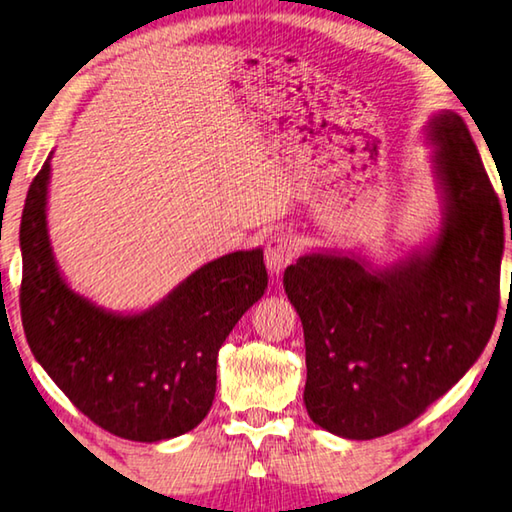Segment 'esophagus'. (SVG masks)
Segmentation results:
<instances>
[{"label": "esophagus", "mask_w": 512, "mask_h": 512, "mask_svg": "<svg viewBox=\"0 0 512 512\" xmlns=\"http://www.w3.org/2000/svg\"><path fill=\"white\" fill-rule=\"evenodd\" d=\"M266 268L271 275H280L293 259H296V244L287 235H273L266 241L264 250Z\"/></svg>", "instance_id": "esophagus-1"}]
</instances>
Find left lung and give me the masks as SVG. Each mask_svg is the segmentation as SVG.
<instances>
[{"label":"left lung","instance_id":"obj_1","mask_svg":"<svg viewBox=\"0 0 512 512\" xmlns=\"http://www.w3.org/2000/svg\"><path fill=\"white\" fill-rule=\"evenodd\" d=\"M424 135L443 201L429 244L388 266L323 250L284 271L305 329L307 413L334 436L406 427L474 366L495 329L501 203L461 115L436 112Z\"/></svg>","mask_w":512,"mask_h":512}]
</instances>
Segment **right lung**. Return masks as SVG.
I'll list each match as a JSON object with an SVG mask.
<instances>
[{"instance_id": "right-lung-1", "label": "right lung", "mask_w": 512, "mask_h": 512, "mask_svg": "<svg viewBox=\"0 0 512 512\" xmlns=\"http://www.w3.org/2000/svg\"><path fill=\"white\" fill-rule=\"evenodd\" d=\"M51 155L29 187L20 225L22 325L33 357L81 413L137 443L192 431L216 393V357L264 296V250H237L198 268L153 307L119 314L76 293L47 228Z\"/></svg>"}]
</instances>
